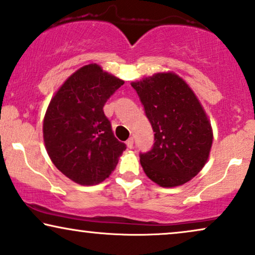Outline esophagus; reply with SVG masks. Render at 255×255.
<instances>
[{
  "instance_id": "34e87169",
  "label": "esophagus",
  "mask_w": 255,
  "mask_h": 255,
  "mask_svg": "<svg viewBox=\"0 0 255 255\" xmlns=\"http://www.w3.org/2000/svg\"><path fill=\"white\" fill-rule=\"evenodd\" d=\"M127 146H128V148L133 147V138H132V137L128 138V139L127 140Z\"/></svg>"
}]
</instances>
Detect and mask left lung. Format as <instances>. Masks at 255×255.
Segmentation results:
<instances>
[{
    "label": "left lung",
    "instance_id": "1",
    "mask_svg": "<svg viewBox=\"0 0 255 255\" xmlns=\"http://www.w3.org/2000/svg\"><path fill=\"white\" fill-rule=\"evenodd\" d=\"M154 132L140 154L145 174L161 187L180 186L205 166L212 147L211 122L192 89L176 72H157L131 83Z\"/></svg>",
    "mask_w": 255,
    "mask_h": 255
}]
</instances>
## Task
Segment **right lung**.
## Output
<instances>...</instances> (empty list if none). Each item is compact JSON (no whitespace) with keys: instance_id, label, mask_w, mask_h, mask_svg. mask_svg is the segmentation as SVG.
Segmentation results:
<instances>
[{"instance_id":"obj_1","label":"right lung","mask_w":255,"mask_h":255,"mask_svg":"<svg viewBox=\"0 0 255 255\" xmlns=\"http://www.w3.org/2000/svg\"><path fill=\"white\" fill-rule=\"evenodd\" d=\"M123 84L91 63L68 77L48 105L43 121L45 150L55 166L75 183H102L127 148L114 135L103 111L109 97Z\"/></svg>"}]
</instances>
